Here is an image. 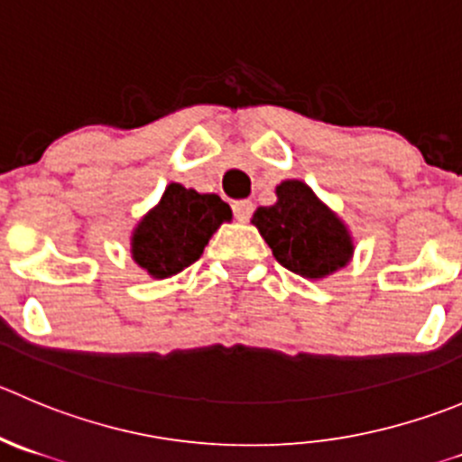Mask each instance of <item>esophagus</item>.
Listing matches in <instances>:
<instances>
[{"label":"esophagus","mask_w":462,"mask_h":462,"mask_svg":"<svg viewBox=\"0 0 462 462\" xmlns=\"http://www.w3.org/2000/svg\"><path fill=\"white\" fill-rule=\"evenodd\" d=\"M252 210H254L252 201H247V199L234 201V215L238 222H247V219L252 217Z\"/></svg>","instance_id":"obj_1"}]
</instances>
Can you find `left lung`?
<instances>
[{
    "label": "left lung",
    "mask_w": 462,
    "mask_h": 462,
    "mask_svg": "<svg viewBox=\"0 0 462 462\" xmlns=\"http://www.w3.org/2000/svg\"><path fill=\"white\" fill-rule=\"evenodd\" d=\"M252 224L285 270L322 281L354 258V236L336 210L300 179L276 186V201L258 206Z\"/></svg>",
    "instance_id": "8db88e82"
}]
</instances>
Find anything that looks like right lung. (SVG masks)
<instances>
[{
	"instance_id": "obj_1",
	"label": "right lung",
	"mask_w": 462,
	"mask_h": 462,
	"mask_svg": "<svg viewBox=\"0 0 462 462\" xmlns=\"http://www.w3.org/2000/svg\"><path fill=\"white\" fill-rule=\"evenodd\" d=\"M234 213L217 195L170 183L131 231V258L152 279H170L190 267Z\"/></svg>"
}]
</instances>
